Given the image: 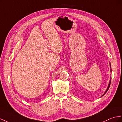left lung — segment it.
<instances>
[{"mask_svg": "<svg viewBox=\"0 0 122 122\" xmlns=\"http://www.w3.org/2000/svg\"><path fill=\"white\" fill-rule=\"evenodd\" d=\"M110 68H111V72L112 71V70H111V63H110ZM111 78H110V81H109V85H108V86H107V89H106V92H104L103 94L102 95V96L101 97H102L103 96H104V95L106 94V93L107 92V90H108V89H109V87H110V83H111Z\"/></svg>", "mask_w": 122, "mask_h": 122, "instance_id": "8db88e82", "label": "left lung"}]
</instances>
